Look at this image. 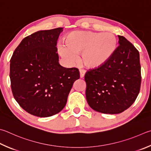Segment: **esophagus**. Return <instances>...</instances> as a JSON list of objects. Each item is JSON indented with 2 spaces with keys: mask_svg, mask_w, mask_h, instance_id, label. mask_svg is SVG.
Segmentation results:
<instances>
[{
  "mask_svg": "<svg viewBox=\"0 0 151 151\" xmlns=\"http://www.w3.org/2000/svg\"><path fill=\"white\" fill-rule=\"evenodd\" d=\"M80 71V76H81V78H83L84 76L85 75V73H86V71L84 69H80L79 70Z\"/></svg>",
  "mask_w": 151,
  "mask_h": 151,
  "instance_id": "obj_1",
  "label": "esophagus"
}]
</instances>
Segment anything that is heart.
Returning a JSON list of instances; mask_svg holds the SVG:
<instances>
[{
  "instance_id": "obj_1",
  "label": "heart",
  "mask_w": 151,
  "mask_h": 151,
  "mask_svg": "<svg viewBox=\"0 0 151 151\" xmlns=\"http://www.w3.org/2000/svg\"><path fill=\"white\" fill-rule=\"evenodd\" d=\"M63 46L59 47V53L67 61H76V54L81 53V61L85 67L96 68L102 66L113 55L117 41L109 32H74L64 40Z\"/></svg>"
}]
</instances>
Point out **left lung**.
<instances>
[{"label":"left lung","instance_id":"8db88e82","mask_svg":"<svg viewBox=\"0 0 151 151\" xmlns=\"http://www.w3.org/2000/svg\"><path fill=\"white\" fill-rule=\"evenodd\" d=\"M113 55L102 66L90 68L84 75L87 102L94 110L117 114L135 102L141 83L139 53L122 35Z\"/></svg>","mask_w":151,"mask_h":151}]
</instances>
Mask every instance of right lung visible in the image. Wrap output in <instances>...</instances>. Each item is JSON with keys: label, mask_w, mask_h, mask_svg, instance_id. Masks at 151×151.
<instances>
[{"label": "right lung", "mask_w": 151, "mask_h": 151, "mask_svg": "<svg viewBox=\"0 0 151 151\" xmlns=\"http://www.w3.org/2000/svg\"><path fill=\"white\" fill-rule=\"evenodd\" d=\"M62 28L35 32L24 38L10 59V78L14 98L33 116L59 113L67 104L73 84L80 78L77 68L59 63L56 47Z\"/></svg>", "instance_id": "obj_1"}]
</instances>
